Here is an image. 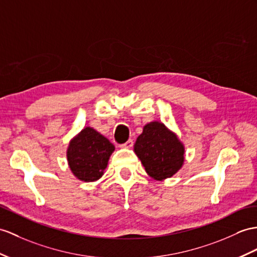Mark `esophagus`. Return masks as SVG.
Masks as SVG:
<instances>
[{
	"mask_svg": "<svg viewBox=\"0 0 257 257\" xmlns=\"http://www.w3.org/2000/svg\"><path fill=\"white\" fill-rule=\"evenodd\" d=\"M133 141L132 140H128L126 143H124V144H122V145H121V147L122 148H132V146H133Z\"/></svg>",
	"mask_w": 257,
	"mask_h": 257,
	"instance_id": "34e87169",
	"label": "esophagus"
}]
</instances>
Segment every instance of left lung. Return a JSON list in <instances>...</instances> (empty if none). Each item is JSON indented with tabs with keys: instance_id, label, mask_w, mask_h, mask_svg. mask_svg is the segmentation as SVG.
I'll return each instance as SVG.
<instances>
[{
	"instance_id": "obj_1",
	"label": "left lung",
	"mask_w": 257,
	"mask_h": 257,
	"mask_svg": "<svg viewBox=\"0 0 257 257\" xmlns=\"http://www.w3.org/2000/svg\"><path fill=\"white\" fill-rule=\"evenodd\" d=\"M134 152L149 177L157 181L171 178L183 166L184 146L164 123L150 122L137 137Z\"/></svg>"
}]
</instances>
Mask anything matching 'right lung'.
Masks as SVG:
<instances>
[{
  "mask_svg": "<svg viewBox=\"0 0 257 257\" xmlns=\"http://www.w3.org/2000/svg\"><path fill=\"white\" fill-rule=\"evenodd\" d=\"M113 152V144L96 130L87 126L70 142L66 153L67 162L78 180L93 182L103 176Z\"/></svg>",
  "mask_w": 257,
  "mask_h": 257,
  "instance_id": "obj_1",
  "label": "right lung"
}]
</instances>
